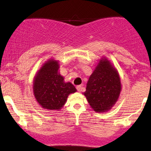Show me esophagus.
<instances>
[{
	"instance_id": "esophagus-1",
	"label": "esophagus",
	"mask_w": 151,
	"mask_h": 151,
	"mask_svg": "<svg viewBox=\"0 0 151 151\" xmlns=\"http://www.w3.org/2000/svg\"><path fill=\"white\" fill-rule=\"evenodd\" d=\"M77 90L78 91H79V92H80V91H81V90H82V86H81V85L77 86Z\"/></svg>"
}]
</instances>
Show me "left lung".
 Wrapping results in <instances>:
<instances>
[{
    "mask_svg": "<svg viewBox=\"0 0 151 151\" xmlns=\"http://www.w3.org/2000/svg\"><path fill=\"white\" fill-rule=\"evenodd\" d=\"M121 90L117 71L108 60L103 59L89 77L83 94L95 111L104 112L114 105Z\"/></svg>",
    "mask_w": 151,
    "mask_h": 151,
    "instance_id": "left-lung-1",
    "label": "left lung"
}]
</instances>
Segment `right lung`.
<instances>
[{"instance_id": "obj_1", "label": "right lung", "mask_w": 151, "mask_h": 151, "mask_svg": "<svg viewBox=\"0 0 151 151\" xmlns=\"http://www.w3.org/2000/svg\"><path fill=\"white\" fill-rule=\"evenodd\" d=\"M58 62L49 60L43 65L35 78L34 95L46 109H60L68 95L77 91L70 82L65 83L64 78L58 72Z\"/></svg>"}]
</instances>
